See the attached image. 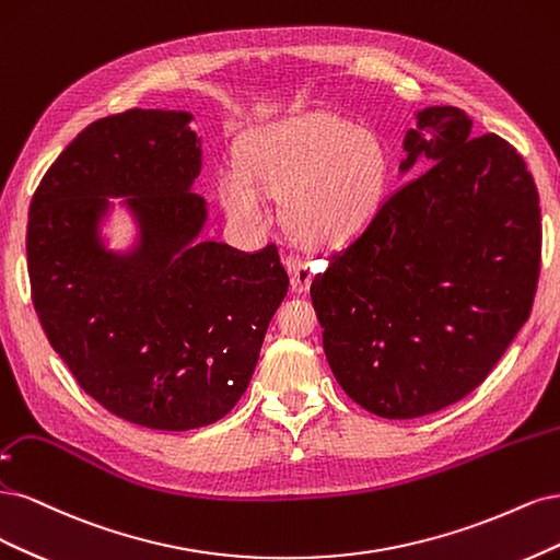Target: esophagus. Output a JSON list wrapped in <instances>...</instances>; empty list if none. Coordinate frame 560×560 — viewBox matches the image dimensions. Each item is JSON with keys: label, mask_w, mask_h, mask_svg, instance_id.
<instances>
[{"label": "esophagus", "mask_w": 560, "mask_h": 560, "mask_svg": "<svg viewBox=\"0 0 560 560\" xmlns=\"http://www.w3.org/2000/svg\"><path fill=\"white\" fill-rule=\"evenodd\" d=\"M285 267L288 272H291V285L295 293H304L306 288H310L312 283V265L306 258H302L300 254H295V250H288L285 254Z\"/></svg>", "instance_id": "obj_1"}]
</instances>
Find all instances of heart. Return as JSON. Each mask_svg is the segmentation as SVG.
<instances>
[{"label": "heart", "instance_id": "obj_1", "mask_svg": "<svg viewBox=\"0 0 560 560\" xmlns=\"http://www.w3.org/2000/svg\"><path fill=\"white\" fill-rule=\"evenodd\" d=\"M390 160L386 143L353 122L312 114L269 125L242 141V165L221 172L230 219L260 228L269 195H288V221L318 246L345 244L382 207Z\"/></svg>", "mask_w": 560, "mask_h": 560}]
</instances>
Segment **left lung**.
Returning a JSON list of instances; mask_svg holds the SVG:
<instances>
[{"mask_svg": "<svg viewBox=\"0 0 560 560\" xmlns=\"http://www.w3.org/2000/svg\"><path fill=\"white\" fill-rule=\"evenodd\" d=\"M400 172L358 237L312 281L328 365L384 419L440 411L472 393L528 320L542 260L539 197L498 135L472 137L456 106H428Z\"/></svg>", "mask_w": 560, "mask_h": 560, "instance_id": "8db88e82", "label": "left lung"}]
</instances>
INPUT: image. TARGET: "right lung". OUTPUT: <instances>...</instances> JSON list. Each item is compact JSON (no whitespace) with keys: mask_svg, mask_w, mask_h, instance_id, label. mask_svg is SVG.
<instances>
[{"mask_svg":"<svg viewBox=\"0 0 560 560\" xmlns=\"http://www.w3.org/2000/svg\"><path fill=\"white\" fill-rule=\"evenodd\" d=\"M188 112L132 109L90 122L34 190L27 221L32 302L77 384L116 417L153 430L215 423L256 370L288 291L275 244L244 254L200 242L207 205ZM106 196H128L135 255L96 240Z\"/></svg>","mask_w":560,"mask_h":560,"instance_id":"1","label":"right lung"}]
</instances>
